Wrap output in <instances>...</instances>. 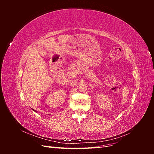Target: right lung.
I'll return each instance as SVG.
<instances>
[{
    "label": "right lung",
    "instance_id": "add662e5",
    "mask_svg": "<svg viewBox=\"0 0 154 154\" xmlns=\"http://www.w3.org/2000/svg\"><path fill=\"white\" fill-rule=\"evenodd\" d=\"M32 110H33V109H32ZM34 110L35 112H36V110Z\"/></svg>",
    "mask_w": 154,
    "mask_h": 154
}]
</instances>
